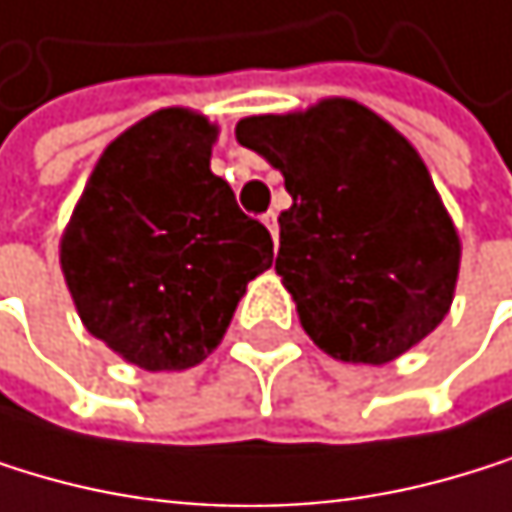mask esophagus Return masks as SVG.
Listing matches in <instances>:
<instances>
[{"label": "esophagus", "instance_id": "1", "mask_svg": "<svg viewBox=\"0 0 512 512\" xmlns=\"http://www.w3.org/2000/svg\"><path fill=\"white\" fill-rule=\"evenodd\" d=\"M262 222H265V228L271 231V237L278 241V213H275V210H268V213L262 216Z\"/></svg>", "mask_w": 512, "mask_h": 512}]
</instances>
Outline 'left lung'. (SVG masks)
<instances>
[{
  "mask_svg": "<svg viewBox=\"0 0 512 512\" xmlns=\"http://www.w3.org/2000/svg\"><path fill=\"white\" fill-rule=\"evenodd\" d=\"M234 135L293 197L275 268L318 349L386 364L442 324L460 241L423 160L386 120L327 98L306 114L247 117Z\"/></svg>",
  "mask_w": 512,
  "mask_h": 512,
  "instance_id": "left-lung-1",
  "label": "left lung"
}]
</instances>
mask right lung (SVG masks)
I'll return each mask as SVG.
<instances>
[{"label":"right lung","instance_id":"right-lung-1","mask_svg":"<svg viewBox=\"0 0 512 512\" xmlns=\"http://www.w3.org/2000/svg\"><path fill=\"white\" fill-rule=\"evenodd\" d=\"M213 141L216 126L182 107L135 123L101 154L61 241L86 330L145 371L200 364L275 259L268 228L213 175Z\"/></svg>","mask_w":512,"mask_h":512}]
</instances>
